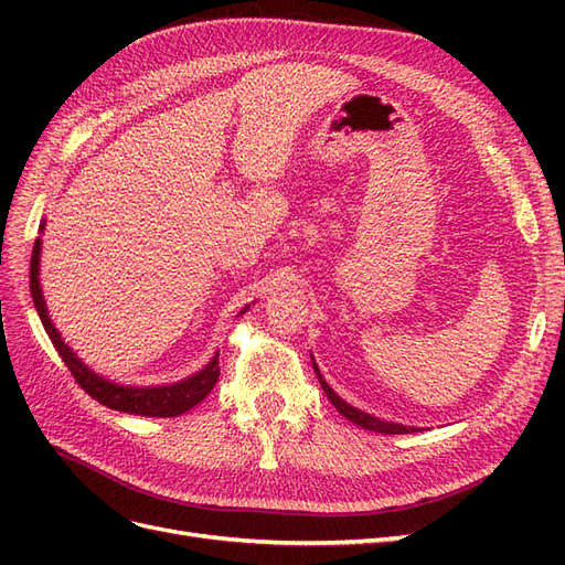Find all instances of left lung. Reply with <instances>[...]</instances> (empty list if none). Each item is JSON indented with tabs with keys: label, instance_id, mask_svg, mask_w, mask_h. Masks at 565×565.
Masks as SVG:
<instances>
[{
	"label": "left lung",
	"instance_id": "1",
	"mask_svg": "<svg viewBox=\"0 0 565 565\" xmlns=\"http://www.w3.org/2000/svg\"><path fill=\"white\" fill-rule=\"evenodd\" d=\"M311 361H313V355H311ZM313 367H316V374H318V382H320L322 391L328 393L330 403H332V405L339 409V413L344 415L349 422H353V424H358V426H363V429H367V431H377V434H413V431H417L415 426H403V424H398V422H384V419H380V417H374V415H370V413H363V409H358V407L349 405L347 401H341V398L337 396V393L332 391V386L322 380V374H320L316 361H313Z\"/></svg>",
	"mask_w": 565,
	"mask_h": 565
}]
</instances>
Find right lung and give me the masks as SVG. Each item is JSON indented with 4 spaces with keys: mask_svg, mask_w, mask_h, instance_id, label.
<instances>
[{
    "mask_svg": "<svg viewBox=\"0 0 565 565\" xmlns=\"http://www.w3.org/2000/svg\"><path fill=\"white\" fill-rule=\"evenodd\" d=\"M40 231H44V218L40 224ZM40 254H42V241L38 237L35 247H32V259H30V292L32 301H35V309L40 313V320L44 324V330L51 339V344L56 347L58 355L63 358V363L67 370L73 372L75 382L89 393L94 401L100 405H106L110 409H119V413H129V415H141V417H179L188 409L195 407L200 401L207 398V393L214 388L218 380V353H214L212 361L204 365L200 372L191 374L181 382L174 384H162V386H127V384H117L106 380L104 374H96L89 365H84L82 358L65 344L61 332L56 330V324L51 322L49 311H46V301L42 295V285H40ZM249 309L241 311V316Z\"/></svg>",
    "mask_w": 565,
    "mask_h": 565,
    "instance_id": "add662e5",
    "label": "right lung"
}]
</instances>
